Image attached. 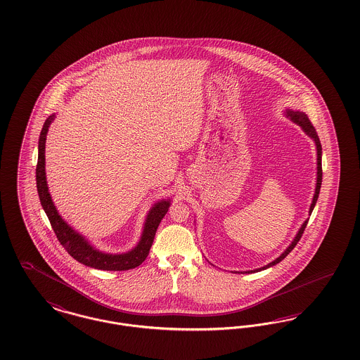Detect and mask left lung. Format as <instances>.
Masks as SVG:
<instances>
[{"label":"left lung","instance_id":"obj_1","mask_svg":"<svg viewBox=\"0 0 360 360\" xmlns=\"http://www.w3.org/2000/svg\"><path fill=\"white\" fill-rule=\"evenodd\" d=\"M285 114H287V117H290L295 124H297L299 127H302V129H303V131H304L309 137H311V139L314 140L316 147H317V184H316V193H314V197H313V202H311L310 210H309V216H310V214H311V212L314 210V207H316V202H317L318 200V194H319V189H321V182H322V163H321L322 147H321V143H319V139H318V134L317 131H316V129H314V127L311 125V122L309 121V118H307V115H306L304 112H302V111H294V110H287V111H285ZM307 223H309V219H306V220H304V223H303V224H302V227L299 229V231L296 233L294 240L291 242V245H290V246L283 252V254H281L280 257H277L275 261L269 262L268 265H265V266H262V268H258V269H254V271H248V272H245V274L259 272V271L268 269V268L274 266L276 264H278L280 261H283L288 254L292 252V249L295 248L296 243H297V242H299V239L302 238V233L304 231V229H306ZM238 274H239V272H238ZM240 274H243V272H240Z\"/></svg>","mask_w":360,"mask_h":360}]
</instances>
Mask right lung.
<instances>
[{
	"instance_id": "1",
	"label": "right lung",
	"mask_w": 360,
	"mask_h": 360,
	"mask_svg": "<svg viewBox=\"0 0 360 360\" xmlns=\"http://www.w3.org/2000/svg\"><path fill=\"white\" fill-rule=\"evenodd\" d=\"M56 115H50L46 121L39 136V146H38V165H37V189L39 194V200L42 204L43 210L46 212L50 224L57 235L60 243L65 248V250L70 254L76 261L84 264L86 266L101 269V271H127L133 269L144 262L153 243V238L156 230L169 211V200H162L156 202L152 210L149 211L144 230L141 233V239L134 249L130 252L122 254H108L96 250L89 242L82 236L77 231H75L64 219L58 214L57 208L51 200L49 193L47 182H46V171H44V148H46V136L49 131L50 124L54 121Z\"/></svg>"
}]
</instances>
